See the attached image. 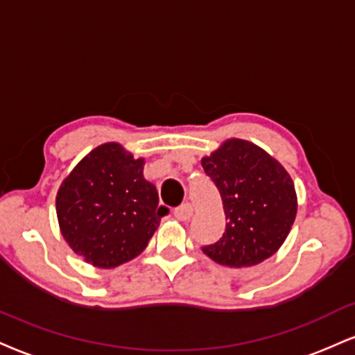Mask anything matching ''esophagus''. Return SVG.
<instances>
[{"label": "esophagus", "mask_w": 355, "mask_h": 355, "mask_svg": "<svg viewBox=\"0 0 355 355\" xmlns=\"http://www.w3.org/2000/svg\"><path fill=\"white\" fill-rule=\"evenodd\" d=\"M173 215L175 218H178L180 221H187L191 218V215H193V208H191L190 203H183L178 208H175Z\"/></svg>", "instance_id": "obj_1"}]
</instances>
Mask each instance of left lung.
Listing matches in <instances>:
<instances>
[{
	"label": "left lung",
	"instance_id": "obj_1",
	"mask_svg": "<svg viewBox=\"0 0 355 355\" xmlns=\"http://www.w3.org/2000/svg\"><path fill=\"white\" fill-rule=\"evenodd\" d=\"M205 173L220 191L223 236L202 251L230 268L253 266L279 250L296 218L297 200L289 173L263 148L230 139L202 159Z\"/></svg>",
	"mask_w": 355,
	"mask_h": 355
}]
</instances>
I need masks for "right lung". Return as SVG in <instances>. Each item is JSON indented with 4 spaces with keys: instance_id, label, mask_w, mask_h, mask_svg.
<instances>
[{
    "instance_id": "right-lung-1",
    "label": "right lung",
    "mask_w": 355,
    "mask_h": 355,
    "mask_svg": "<svg viewBox=\"0 0 355 355\" xmlns=\"http://www.w3.org/2000/svg\"><path fill=\"white\" fill-rule=\"evenodd\" d=\"M144 160L119 144L94 148L62 182L55 210L64 240L97 268H115L145 250L168 208L144 178Z\"/></svg>"
}]
</instances>
